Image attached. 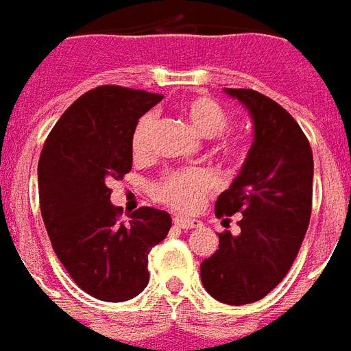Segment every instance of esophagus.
I'll list each match as a JSON object with an SVG mask.
<instances>
[{"label":"esophagus","instance_id":"34e87169","mask_svg":"<svg viewBox=\"0 0 351 351\" xmlns=\"http://www.w3.org/2000/svg\"><path fill=\"white\" fill-rule=\"evenodd\" d=\"M173 225H176V227L183 228V230L202 227V223H200V221H198V219H189V217H173Z\"/></svg>","mask_w":351,"mask_h":351}]
</instances>
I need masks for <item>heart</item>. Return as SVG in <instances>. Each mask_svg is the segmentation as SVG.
<instances>
[{
    "label": "heart",
    "mask_w": 351,
    "mask_h": 351,
    "mask_svg": "<svg viewBox=\"0 0 351 351\" xmlns=\"http://www.w3.org/2000/svg\"><path fill=\"white\" fill-rule=\"evenodd\" d=\"M181 113L189 124L204 138H213L211 153L227 166H240L250 153V140L242 134L228 132L230 115L219 101L211 96L198 94L183 101ZM153 130L155 117L147 113L136 124L132 134V153L136 158H145L153 151ZM211 189L210 173L200 168H178L162 173L153 183V196L158 202L166 204L173 210H193Z\"/></svg>",
    "instance_id": "1"
}]
</instances>
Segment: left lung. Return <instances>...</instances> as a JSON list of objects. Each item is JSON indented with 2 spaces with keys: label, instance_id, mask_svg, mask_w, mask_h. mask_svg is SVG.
Wrapping results in <instances>:
<instances>
[{
  "label": "left lung",
  "instance_id": "left-lung-1",
  "mask_svg": "<svg viewBox=\"0 0 351 351\" xmlns=\"http://www.w3.org/2000/svg\"><path fill=\"white\" fill-rule=\"evenodd\" d=\"M227 92L250 109L255 140L240 176L215 202L225 221L242 213L240 234L221 232L200 278L213 299L240 306L267 297L297 259L312 215L314 158L299 123L280 104L251 88Z\"/></svg>",
  "mask_w": 351,
  "mask_h": 351
}]
</instances>
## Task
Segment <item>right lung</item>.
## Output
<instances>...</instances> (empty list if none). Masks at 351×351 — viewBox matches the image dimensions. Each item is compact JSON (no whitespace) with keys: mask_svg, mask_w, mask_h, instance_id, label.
<instances>
[{"mask_svg":"<svg viewBox=\"0 0 351 351\" xmlns=\"http://www.w3.org/2000/svg\"><path fill=\"white\" fill-rule=\"evenodd\" d=\"M160 94L101 84L77 98L45 140L37 178L39 208L52 250L92 297L123 302L149 283L147 255L171 227L143 206L121 219L109 181L132 170V134Z\"/></svg>","mask_w":351,"mask_h":351,"instance_id":"obj_1","label":"right lung"}]
</instances>
